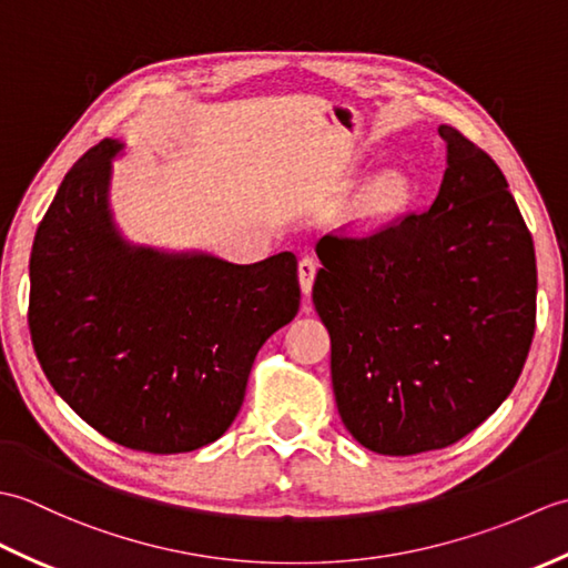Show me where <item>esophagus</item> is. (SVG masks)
Wrapping results in <instances>:
<instances>
[{
    "mask_svg": "<svg viewBox=\"0 0 568 568\" xmlns=\"http://www.w3.org/2000/svg\"><path fill=\"white\" fill-rule=\"evenodd\" d=\"M297 275H300V287H303V293L307 297L312 293V283H315V275H317V261H312V258L300 261Z\"/></svg>",
    "mask_w": 568,
    "mask_h": 568,
    "instance_id": "esophagus-1",
    "label": "esophagus"
}]
</instances>
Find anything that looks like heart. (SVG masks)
<instances>
[{"label":"heart","mask_w":568,"mask_h":568,"mask_svg":"<svg viewBox=\"0 0 568 568\" xmlns=\"http://www.w3.org/2000/svg\"><path fill=\"white\" fill-rule=\"evenodd\" d=\"M413 197L409 178L400 171H385L358 192L352 207V220L361 229H378L393 222Z\"/></svg>","instance_id":"heart-1"}]
</instances>
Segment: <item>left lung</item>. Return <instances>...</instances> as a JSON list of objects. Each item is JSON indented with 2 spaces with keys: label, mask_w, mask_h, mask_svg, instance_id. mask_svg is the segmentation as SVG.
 Segmentation results:
<instances>
[{
  "label": "left lung",
  "mask_w": 568,
  "mask_h": 568,
  "mask_svg": "<svg viewBox=\"0 0 568 568\" xmlns=\"http://www.w3.org/2000/svg\"><path fill=\"white\" fill-rule=\"evenodd\" d=\"M437 200L381 232L320 239L312 303L344 427L366 449H444L515 388L535 336L532 234L490 155L439 126Z\"/></svg>",
  "instance_id": "1"
}]
</instances>
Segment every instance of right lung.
I'll list each match as a JSON object with an SVG mask.
<instances>
[{
	"instance_id": "1",
	"label": "right lung",
	"mask_w": 568,
	"mask_h": 568,
	"mask_svg": "<svg viewBox=\"0 0 568 568\" xmlns=\"http://www.w3.org/2000/svg\"><path fill=\"white\" fill-rule=\"evenodd\" d=\"M104 139L70 168L33 239L29 329L55 393L106 439L149 454L232 425L271 334L300 310L295 253L236 265L131 244L110 210Z\"/></svg>"
}]
</instances>
